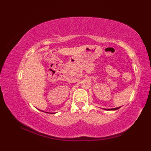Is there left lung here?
<instances>
[{
    "mask_svg": "<svg viewBox=\"0 0 151 151\" xmlns=\"http://www.w3.org/2000/svg\"><path fill=\"white\" fill-rule=\"evenodd\" d=\"M118 108H120V107L118 108H111V109H104L106 110H116V109H118Z\"/></svg>",
    "mask_w": 151,
    "mask_h": 151,
    "instance_id": "obj_1",
    "label": "left lung"
}]
</instances>
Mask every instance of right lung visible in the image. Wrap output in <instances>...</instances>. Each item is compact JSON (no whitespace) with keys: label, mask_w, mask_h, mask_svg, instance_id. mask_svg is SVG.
<instances>
[{"label":"right lung","mask_w":151,"mask_h":151,"mask_svg":"<svg viewBox=\"0 0 151 151\" xmlns=\"http://www.w3.org/2000/svg\"><path fill=\"white\" fill-rule=\"evenodd\" d=\"M46 113H47V112H46Z\"/></svg>","instance_id":"1"}]
</instances>
